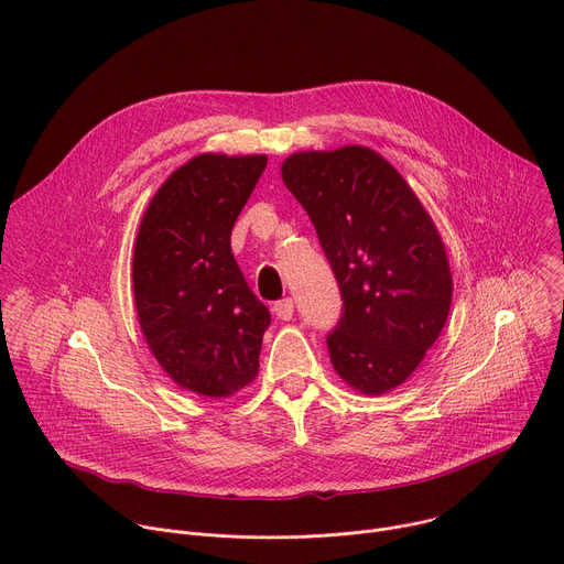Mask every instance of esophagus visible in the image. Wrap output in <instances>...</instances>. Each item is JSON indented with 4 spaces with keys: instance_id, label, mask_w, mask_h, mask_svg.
<instances>
[{
    "instance_id": "esophagus-1",
    "label": "esophagus",
    "mask_w": 564,
    "mask_h": 564,
    "mask_svg": "<svg viewBox=\"0 0 564 564\" xmlns=\"http://www.w3.org/2000/svg\"><path fill=\"white\" fill-rule=\"evenodd\" d=\"M274 313H276L279 319L288 322L294 315V302H292V299H281V302H276L274 304Z\"/></svg>"
}]
</instances>
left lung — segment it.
I'll return each mask as SVG.
<instances>
[{"mask_svg": "<svg viewBox=\"0 0 564 564\" xmlns=\"http://www.w3.org/2000/svg\"><path fill=\"white\" fill-rule=\"evenodd\" d=\"M343 294L326 335L340 379L362 394L401 386L440 337L452 270L435 224L403 176L369 147L299 152L281 167Z\"/></svg>", "mask_w": 564, "mask_h": 564, "instance_id": "left-lung-1", "label": "left lung"}]
</instances>
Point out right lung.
Here are the masks:
<instances>
[{
	"label": "right lung",
	"mask_w": 564,
	"mask_h": 564,
	"mask_svg": "<svg viewBox=\"0 0 564 564\" xmlns=\"http://www.w3.org/2000/svg\"><path fill=\"white\" fill-rule=\"evenodd\" d=\"M268 156L202 154L149 202L133 251L140 328L183 390L231 397L258 373L270 311L231 253L234 224Z\"/></svg>",
	"instance_id": "add662e5"
}]
</instances>
